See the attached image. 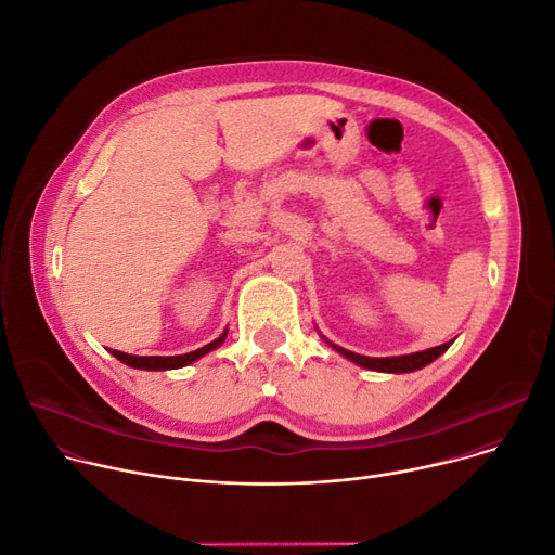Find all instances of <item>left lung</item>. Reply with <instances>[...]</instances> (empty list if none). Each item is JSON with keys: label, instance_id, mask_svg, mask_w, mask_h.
<instances>
[{"label": "left lung", "instance_id": "1", "mask_svg": "<svg viewBox=\"0 0 555 555\" xmlns=\"http://www.w3.org/2000/svg\"><path fill=\"white\" fill-rule=\"evenodd\" d=\"M451 346L449 344H441V346H435V348H428V350H422V352H413V354H401V357H386V359H373V357H363V354H354L346 348H339L332 344V348H335L337 352H341L346 359L363 365V367H371V371H382V373H413V371H420V367L428 365L430 361H435L441 352H447Z\"/></svg>", "mask_w": 555, "mask_h": 555}]
</instances>
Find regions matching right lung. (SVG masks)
<instances>
[{"label": "right lung", "mask_w": 555, "mask_h": 555, "mask_svg": "<svg viewBox=\"0 0 555 555\" xmlns=\"http://www.w3.org/2000/svg\"><path fill=\"white\" fill-rule=\"evenodd\" d=\"M228 332H223L216 341L194 350V352H188V354H176V357H135V354H127V352H120V350H111L114 352L116 359H120L122 363L131 365V367H140V371H171V367H182V365H190L192 361L201 359L203 354H207L209 350L218 348L220 344L225 341Z\"/></svg>", "instance_id": "add662e5"}]
</instances>
